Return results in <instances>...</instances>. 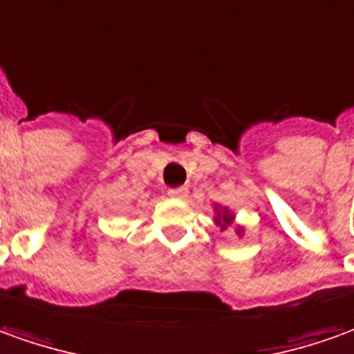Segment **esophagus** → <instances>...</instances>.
I'll return each instance as SVG.
<instances>
[{
    "label": "esophagus",
    "mask_w": 354,
    "mask_h": 354,
    "mask_svg": "<svg viewBox=\"0 0 354 354\" xmlns=\"http://www.w3.org/2000/svg\"><path fill=\"white\" fill-rule=\"evenodd\" d=\"M187 194H189L187 187H172V189H169L170 197H176V199H185Z\"/></svg>",
    "instance_id": "obj_1"
}]
</instances>
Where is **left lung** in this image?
<instances>
[{
    "label": "left lung",
    "mask_w": 354,
    "mask_h": 354,
    "mask_svg": "<svg viewBox=\"0 0 354 354\" xmlns=\"http://www.w3.org/2000/svg\"><path fill=\"white\" fill-rule=\"evenodd\" d=\"M214 224L218 226L220 232L234 228L239 237L245 236V228L241 224H236V214H234V211L228 209V207H222L218 203H214Z\"/></svg>",
    "instance_id": "1"
}]
</instances>
